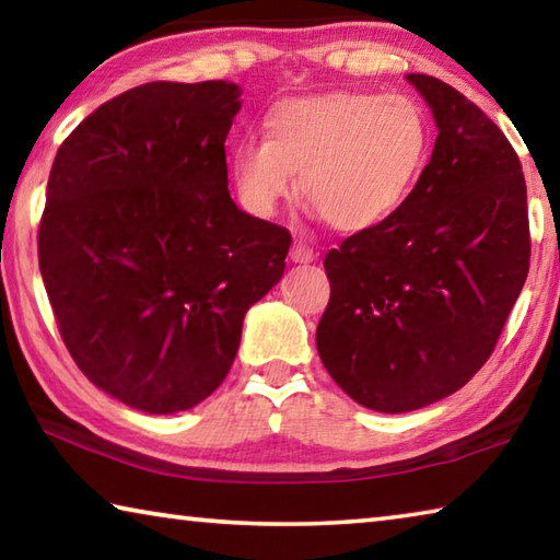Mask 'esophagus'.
Segmentation results:
<instances>
[{
  "label": "esophagus",
  "instance_id": "1",
  "mask_svg": "<svg viewBox=\"0 0 560 560\" xmlns=\"http://www.w3.org/2000/svg\"><path fill=\"white\" fill-rule=\"evenodd\" d=\"M289 257H291V261H296V264H308V261L316 259V252L311 249L306 242H293Z\"/></svg>",
  "mask_w": 560,
  "mask_h": 560
}]
</instances>
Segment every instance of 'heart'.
Listing matches in <instances>:
<instances>
[{
	"instance_id": "1",
	"label": "heart",
	"mask_w": 560,
	"mask_h": 560,
	"mask_svg": "<svg viewBox=\"0 0 560 560\" xmlns=\"http://www.w3.org/2000/svg\"><path fill=\"white\" fill-rule=\"evenodd\" d=\"M432 122L407 93L330 91L287 98L264 118V138L232 153L244 205L269 217L296 192L338 232H371L402 210L428 165Z\"/></svg>"
}]
</instances>
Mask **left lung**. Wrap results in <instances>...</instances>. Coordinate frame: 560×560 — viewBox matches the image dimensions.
I'll list each match as a JSON object with an SVG mask.
<instances>
[{
	"label": "left lung",
	"mask_w": 560,
	"mask_h": 560,
	"mask_svg": "<svg viewBox=\"0 0 560 560\" xmlns=\"http://www.w3.org/2000/svg\"><path fill=\"white\" fill-rule=\"evenodd\" d=\"M407 81L438 122L432 158L393 220L326 254L330 299L316 328L340 390L393 415L471 381L530 259L526 179L504 132L450 83Z\"/></svg>",
	"instance_id": "left-lung-1"
}]
</instances>
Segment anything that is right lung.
Returning a JSON list of instances; mask_svg holds the SVG:
<instances>
[{
	"label": "right lung",
	"instance_id": "add662e5",
	"mask_svg": "<svg viewBox=\"0 0 560 560\" xmlns=\"http://www.w3.org/2000/svg\"><path fill=\"white\" fill-rule=\"evenodd\" d=\"M226 81H153L103 103L54 158L39 269L75 365L116 400L183 412L230 373L246 311L279 283L291 234L242 212Z\"/></svg>",
	"mask_w": 560,
	"mask_h": 560
}]
</instances>
